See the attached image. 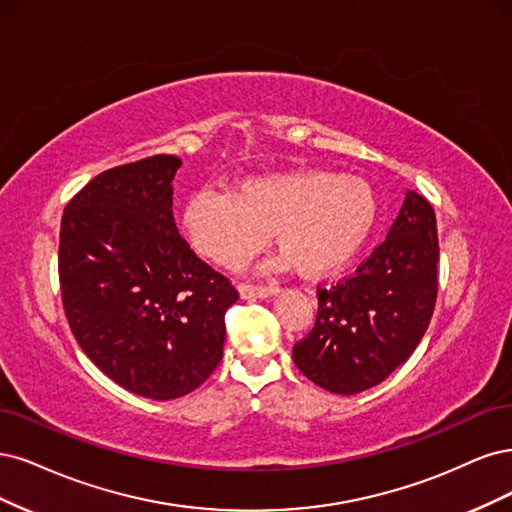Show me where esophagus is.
<instances>
[{"mask_svg":"<svg viewBox=\"0 0 512 512\" xmlns=\"http://www.w3.org/2000/svg\"><path fill=\"white\" fill-rule=\"evenodd\" d=\"M276 285H251V283H240V295L244 300L251 298H268V295L276 293Z\"/></svg>","mask_w":512,"mask_h":512,"instance_id":"1","label":"esophagus"}]
</instances>
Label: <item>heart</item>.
Instances as JSON below:
<instances>
[{
	"label": "heart",
	"mask_w": 512,
	"mask_h": 512,
	"mask_svg": "<svg viewBox=\"0 0 512 512\" xmlns=\"http://www.w3.org/2000/svg\"><path fill=\"white\" fill-rule=\"evenodd\" d=\"M372 187L355 176L293 170L246 178L236 193L195 191L183 208V232L217 266L236 268L274 232L291 266L308 276L353 259L376 223Z\"/></svg>",
	"instance_id": "b5f03b06"
}]
</instances>
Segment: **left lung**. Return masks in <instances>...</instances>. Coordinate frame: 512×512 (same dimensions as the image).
<instances>
[{
  "label": "left lung",
  "instance_id": "8db88e82",
  "mask_svg": "<svg viewBox=\"0 0 512 512\" xmlns=\"http://www.w3.org/2000/svg\"><path fill=\"white\" fill-rule=\"evenodd\" d=\"M438 229L430 202L408 191L389 236L355 274L319 287L317 319L293 346L312 383L340 395L366 391L417 349L438 295Z\"/></svg>",
  "mask_w": 512,
  "mask_h": 512
}]
</instances>
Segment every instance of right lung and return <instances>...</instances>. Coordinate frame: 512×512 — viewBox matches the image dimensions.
I'll return each mask as SVG.
<instances>
[{"label": "right lung", "instance_id": "right-lung-1", "mask_svg": "<svg viewBox=\"0 0 512 512\" xmlns=\"http://www.w3.org/2000/svg\"><path fill=\"white\" fill-rule=\"evenodd\" d=\"M174 155L97 174L68 202L59 232L65 319L80 349L114 383L174 400L223 359L225 312L240 298L225 274L178 234Z\"/></svg>", "mask_w": 512, "mask_h": 512}]
</instances>
